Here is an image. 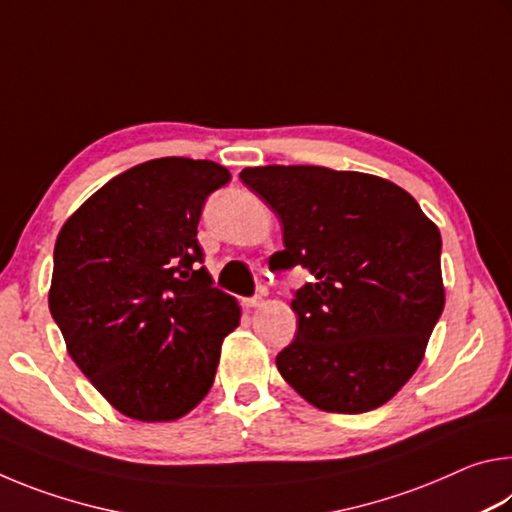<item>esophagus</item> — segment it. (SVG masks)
<instances>
[{
  "instance_id": "esophagus-1",
  "label": "esophagus",
  "mask_w": 512,
  "mask_h": 512,
  "mask_svg": "<svg viewBox=\"0 0 512 512\" xmlns=\"http://www.w3.org/2000/svg\"><path fill=\"white\" fill-rule=\"evenodd\" d=\"M244 305H246V309H259L264 305V298H259V296H255V298H246L244 300Z\"/></svg>"
}]
</instances>
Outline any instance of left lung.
Wrapping results in <instances>:
<instances>
[{
    "label": "left lung",
    "mask_w": 512,
    "mask_h": 512,
    "mask_svg": "<svg viewBox=\"0 0 512 512\" xmlns=\"http://www.w3.org/2000/svg\"><path fill=\"white\" fill-rule=\"evenodd\" d=\"M239 178L282 223L271 268L314 277L291 300L298 334L275 359L284 381L329 413L393 400L445 307L438 225L409 192L370 173L271 164Z\"/></svg>",
    "instance_id": "8db88e82"
}]
</instances>
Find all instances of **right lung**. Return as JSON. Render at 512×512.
Returning <instances> with one entry per match:
<instances>
[{"instance_id":"1","label":"right lung","mask_w":512,"mask_h":512,"mask_svg":"<svg viewBox=\"0 0 512 512\" xmlns=\"http://www.w3.org/2000/svg\"><path fill=\"white\" fill-rule=\"evenodd\" d=\"M228 180L212 160L142 162L58 232L49 311L69 357L126 418L173 422L214 384L241 307L198 266L196 228L205 198Z\"/></svg>"}]
</instances>
